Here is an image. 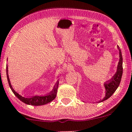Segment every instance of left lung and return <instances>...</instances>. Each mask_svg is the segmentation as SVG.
Returning <instances> with one entry per match:
<instances>
[{"label": "left lung", "instance_id": "1", "mask_svg": "<svg viewBox=\"0 0 132 132\" xmlns=\"http://www.w3.org/2000/svg\"><path fill=\"white\" fill-rule=\"evenodd\" d=\"M118 49L119 50V55H120V60L119 64H118L117 71L116 73L113 76V78L110 80V81L106 82L104 84L105 87V92L106 94L105 97L102 100H101L99 102H103V101H105L107 99L110 97L114 93L116 89L119 87L120 83L121 81V78H122V73H123V66H122V63H123V59H122V52H121V50L120 49L119 46H117Z\"/></svg>", "mask_w": 132, "mask_h": 132}]
</instances>
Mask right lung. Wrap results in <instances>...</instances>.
Returning <instances> with one entry per match:
<instances>
[{
  "label": "right lung",
  "instance_id": "add662e5",
  "mask_svg": "<svg viewBox=\"0 0 132 132\" xmlns=\"http://www.w3.org/2000/svg\"><path fill=\"white\" fill-rule=\"evenodd\" d=\"M6 72H7V80H8V82L10 86V89L12 90L15 96L18 99L20 100L21 101H22L23 102H24L25 104H28V105H45V104H48V103L51 102L54 99V98L56 96L57 94V87H58V84L59 82L57 81L56 84L54 86L53 89L51 91L50 93L48 94V95H44V96H38V95H35V96H33L31 97H24L21 96L17 92H15L14 90V89H13V87H12L11 84H10V79L9 78V75H8V67H6Z\"/></svg>",
  "mask_w": 132,
  "mask_h": 132
}]
</instances>
